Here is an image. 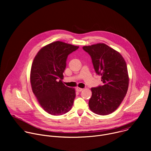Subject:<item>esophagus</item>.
<instances>
[{"label": "esophagus", "instance_id": "obj_1", "mask_svg": "<svg viewBox=\"0 0 151 151\" xmlns=\"http://www.w3.org/2000/svg\"><path fill=\"white\" fill-rule=\"evenodd\" d=\"M76 90L77 91H78V92H81V91H82L83 90V89L81 88H79V87H77V88H76Z\"/></svg>", "mask_w": 151, "mask_h": 151}]
</instances>
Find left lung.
<instances>
[{
  "instance_id": "1",
  "label": "left lung",
  "mask_w": 151,
  "mask_h": 151,
  "mask_svg": "<svg viewBox=\"0 0 151 151\" xmlns=\"http://www.w3.org/2000/svg\"><path fill=\"white\" fill-rule=\"evenodd\" d=\"M82 48L90 55L95 71L101 76L103 83L102 86L91 88L90 109L97 115L111 114L119 106L128 90L126 62L119 52L103 43Z\"/></svg>"
}]
</instances>
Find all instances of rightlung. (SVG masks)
<instances>
[{
	"mask_svg": "<svg viewBox=\"0 0 151 151\" xmlns=\"http://www.w3.org/2000/svg\"><path fill=\"white\" fill-rule=\"evenodd\" d=\"M79 47L56 41L42 47L36 55L30 79L32 91L44 110L52 115H61L72 107L75 90L62 81L68 55Z\"/></svg>",
	"mask_w": 151,
	"mask_h": 151,
	"instance_id": "right-lung-1",
	"label": "right lung"
}]
</instances>
